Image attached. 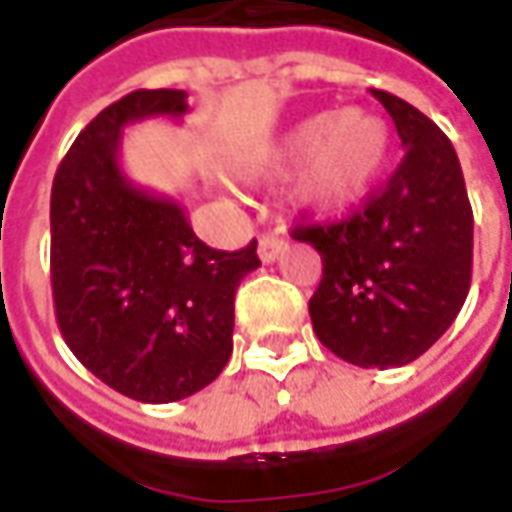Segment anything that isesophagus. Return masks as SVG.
I'll list each match as a JSON object with an SVG mask.
<instances>
[{
  "label": "esophagus",
  "mask_w": 512,
  "mask_h": 512,
  "mask_svg": "<svg viewBox=\"0 0 512 512\" xmlns=\"http://www.w3.org/2000/svg\"><path fill=\"white\" fill-rule=\"evenodd\" d=\"M287 242L285 239H279V236H273V233H262L259 236V259L270 265V262H276L282 253H285Z\"/></svg>",
  "instance_id": "34e87169"
}]
</instances>
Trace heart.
Returning a JSON list of instances; mask_svg holds the SVG:
<instances>
[{
	"label": "heart",
	"instance_id": "b5f03b06",
	"mask_svg": "<svg viewBox=\"0 0 512 512\" xmlns=\"http://www.w3.org/2000/svg\"><path fill=\"white\" fill-rule=\"evenodd\" d=\"M390 159V128L379 113L347 108L313 113L285 130L259 159V176L299 168L296 196L316 213H342L376 187Z\"/></svg>",
	"mask_w": 512,
	"mask_h": 512
}]
</instances>
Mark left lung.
Wrapping results in <instances>:
<instances>
[{"instance_id":"1","label":"left lung","mask_w":512,"mask_h":512,"mask_svg":"<svg viewBox=\"0 0 512 512\" xmlns=\"http://www.w3.org/2000/svg\"><path fill=\"white\" fill-rule=\"evenodd\" d=\"M402 139L404 159L350 219L302 225L293 239L322 256L310 299L319 342L359 367L419 359L459 316L473 270V210L459 156L422 110L370 90Z\"/></svg>"}]
</instances>
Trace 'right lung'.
<instances>
[{"instance_id": "1", "label": "right lung", "mask_w": 512, "mask_h": 512, "mask_svg": "<svg viewBox=\"0 0 512 512\" xmlns=\"http://www.w3.org/2000/svg\"><path fill=\"white\" fill-rule=\"evenodd\" d=\"M185 113V90H133L76 136L50 190L59 330L96 379L148 404L187 399L225 370L236 287L262 265L256 242L207 247L185 207L122 170L128 125Z\"/></svg>"}]
</instances>
